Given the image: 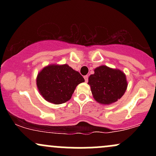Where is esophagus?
Here are the masks:
<instances>
[{
  "mask_svg": "<svg viewBox=\"0 0 156 156\" xmlns=\"http://www.w3.org/2000/svg\"><path fill=\"white\" fill-rule=\"evenodd\" d=\"M83 78H84V80H85L86 82L88 81V76H85Z\"/></svg>",
  "mask_w": 156,
  "mask_h": 156,
  "instance_id": "1",
  "label": "esophagus"
}]
</instances>
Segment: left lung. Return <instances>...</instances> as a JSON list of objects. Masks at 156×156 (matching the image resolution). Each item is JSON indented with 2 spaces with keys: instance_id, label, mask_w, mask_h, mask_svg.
Returning a JSON list of instances; mask_svg holds the SVG:
<instances>
[{
  "instance_id": "8db88e82",
  "label": "left lung",
  "mask_w": 156,
  "mask_h": 156,
  "mask_svg": "<svg viewBox=\"0 0 156 156\" xmlns=\"http://www.w3.org/2000/svg\"><path fill=\"white\" fill-rule=\"evenodd\" d=\"M93 98L98 103L108 105L120 99L126 91L125 74L117 69L102 65L94 69V73L89 77Z\"/></svg>"
}]
</instances>
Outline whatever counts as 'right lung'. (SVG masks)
I'll use <instances>...</instances> for the list:
<instances>
[{"mask_svg": "<svg viewBox=\"0 0 156 156\" xmlns=\"http://www.w3.org/2000/svg\"><path fill=\"white\" fill-rule=\"evenodd\" d=\"M84 78L67 64H51L37 75V86L45 101L58 105L69 101Z\"/></svg>", "mask_w": 156, "mask_h": 156, "instance_id": "right-lung-1", "label": "right lung"}]
</instances>
